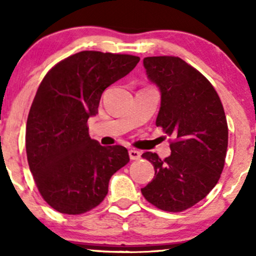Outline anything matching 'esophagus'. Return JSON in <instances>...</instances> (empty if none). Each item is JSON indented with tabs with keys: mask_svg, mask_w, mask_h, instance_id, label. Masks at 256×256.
Listing matches in <instances>:
<instances>
[{
	"mask_svg": "<svg viewBox=\"0 0 256 256\" xmlns=\"http://www.w3.org/2000/svg\"><path fill=\"white\" fill-rule=\"evenodd\" d=\"M140 156H142V152H140V151L134 149L129 150V158H130V160H139Z\"/></svg>",
	"mask_w": 256,
	"mask_h": 256,
	"instance_id": "esophagus-1",
	"label": "esophagus"
}]
</instances>
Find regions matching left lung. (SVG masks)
<instances>
[{"label":"left lung","mask_w":256,"mask_h":256,"mask_svg":"<svg viewBox=\"0 0 256 256\" xmlns=\"http://www.w3.org/2000/svg\"><path fill=\"white\" fill-rule=\"evenodd\" d=\"M142 63L161 92L156 126L174 140L164 160L150 151L142 155L155 170L142 193L158 208L180 212L204 199L218 182L228 145L226 114L210 82L182 58L145 57Z\"/></svg>","instance_id":"obj_1"}]
</instances>
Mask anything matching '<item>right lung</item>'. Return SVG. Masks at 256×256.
<instances>
[{"label":"right lung","instance_id":"obj_1","mask_svg":"<svg viewBox=\"0 0 256 256\" xmlns=\"http://www.w3.org/2000/svg\"><path fill=\"white\" fill-rule=\"evenodd\" d=\"M139 57L82 51L48 70L26 120L30 172L52 208L79 215L105 199L110 178L129 162L120 145L102 146L89 136L104 90L134 70Z\"/></svg>","mask_w":256,"mask_h":256}]
</instances>
